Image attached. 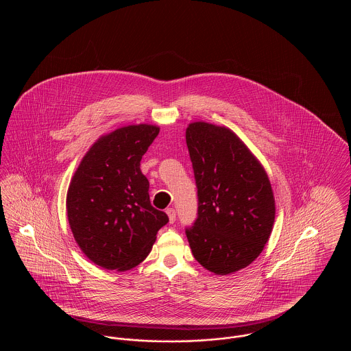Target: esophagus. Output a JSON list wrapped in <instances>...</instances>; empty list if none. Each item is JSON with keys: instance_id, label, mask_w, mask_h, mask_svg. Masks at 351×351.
<instances>
[{"instance_id": "34e87169", "label": "esophagus", "mask_w": 351, "mask_h": 351, "mask_svg": "<svg viewBox=\"0 0 351 351\" xmlns=\"http://www.w3.org/2000/svg\"><path fill=\"white\" fill-rule=\"evenodd\" d=\"M166 213H167L168 218H169V222L173 223L176 221V212H175V209L173 208H168Z\"/></svg>"}]
</instances>
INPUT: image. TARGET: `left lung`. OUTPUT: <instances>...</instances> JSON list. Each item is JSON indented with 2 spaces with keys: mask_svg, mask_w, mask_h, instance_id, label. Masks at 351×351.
<instances>
[{
  "mask_svg": "<svg viewBox=\"0 0 351 351\" xmlns=\"http://www.w3.org/2000/svg\"><path fill=\"white\" fill-rule=\"evenodd\" d=\"M186 146L197 186V218L185 234L195 259L217 275L247 267L267 243L275 199L267 173L230 130L189 123Z\"/></svg>",
  "mask_w": 351,
  "mask_h": 351,
  "instance_id": "left-lung-1",
  "label": "left lung"
}]
</instances>
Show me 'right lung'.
Segmentation results:
<instances>
[{"label":"right lung","mask_w":351,"mask_h":351,"mask_svg":"<svg viewBox=\"0 0 351 351\" xmlns=\"http://www.w3.org/2000/svg\"><path fill=\"white\" fill-rule=\"evenodd\" d=\"M159 134L152 125H130L101 136L76 169L67 192L75 241L97 266L126 271L150 254L168 216L155 209L141 160Z\"/></svg>","instance_id":"right-lung-1"}]
</instances>
